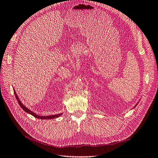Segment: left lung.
<instances>
[{
	"mask_svg": "<svg viewBox=\"0 0 158 158\" xmlns=\"http://www.w3.org/2000/svg\"><path fill=\"white\" fill-rule=\"evenodd\" d=\"M136 105H138V103H137V104H136Z\"/></svg>",
	"mask_w": 158,
	"mask_h": 158,
	"instance_id": "obj_1",
	"label": "left lung"
}]
</instances>
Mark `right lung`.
<instances>
[{
  "mask_svg": "<svg viewBox=\"0 0 158 158\" xmlns=\"http://www.w3.org/2000/svg\"><path fill=\"white\" fill-rule=\"evenodd\" d=\"M14 93H15V97H16V98L17 99L18 102H19L20 106H21V108L22 109H23L26 112H27V113L28 114H30L31 115L34 116V117H35V118H39V119H53V118H58V117L60 116L62 113H60V114H55V115H50V116H39V115H37L35 113H34V112H32L31 110H30V109H28V108H26L22 103L21 102L20 100L19 99V97H18L16 93L15 92V91H14Z\"/></svg>",
  "mask_w": 158,
  "mask_h": 158,
  "instance_id": "right-lung-1",
  "label": "right lung"
}]
</instances>
